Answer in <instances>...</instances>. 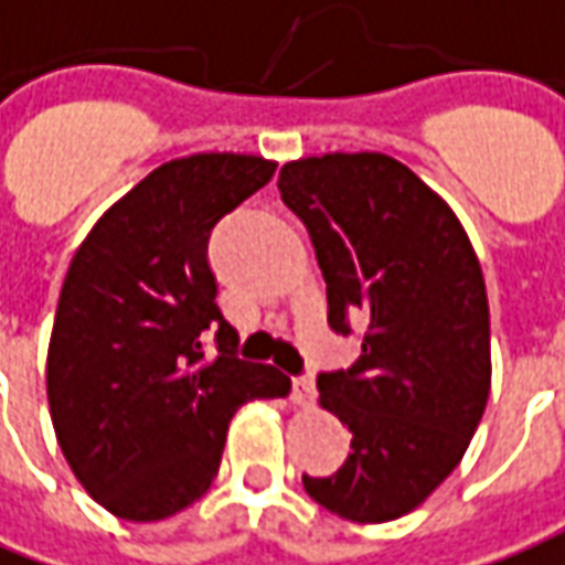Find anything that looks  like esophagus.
Returning <instances> with one entry per match:
<instances>
[{
  "label": "esophagus",
  "instance_id": "1",
  "mask_svg": "<svg viewBox=\"0 0 565 565\" xmlns=\"http://www.w3.org/2000/svg\"><path fill=\"white\" fill-rule=\"evenodd\" d=\"M315 382H311V376H296L294 379V404L299 406H309L311 401H315Z\"/></svg>",
  "mask_w": 565,
  "mask_h": 565
}]
</instances>
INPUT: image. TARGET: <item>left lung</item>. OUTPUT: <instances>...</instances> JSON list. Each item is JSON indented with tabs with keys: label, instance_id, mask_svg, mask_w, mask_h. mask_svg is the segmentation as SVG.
<instances>
[{
	"label": "left lung",
	"instance_id": "left-lung-1",
	"mask_svg": "<svg viewBox=\"0 0 565 565\" xmlns=\"http://www.w3.org/2000/svg\"><path fill=\"white\" fill-rule=\"evenodd\" d=\"M278 189L309 228L327 323L364 327L358 361L318 376L321 406L349 425V459L302 487L354 523L397 520L452 475L483 419V271L447 201L382 152L290 161Z\"/></svg>",
	"mask_w": 565,
	"mask_h": 565
}]
</instances>
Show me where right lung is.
<instances>
[{"label":"right lung","instance_id":"1","mask_svg":"<svg viewBox=\"0 0 565 565\" xmlns=\"http://www.w3.org/2000/svg\"><path fill=\"white\" fill-rule=\"evenodd\" d=\"M275 161L199 152L161 164L106 211L70 263L49 345V406L63 456L121 520H164L201 499L228 422L290 379L235 354L216 306L211 232L266 186ZM214 335L217 358L203 354Z\"/></svg>","mask_w":565,"mask_h":565}]
</instances>
